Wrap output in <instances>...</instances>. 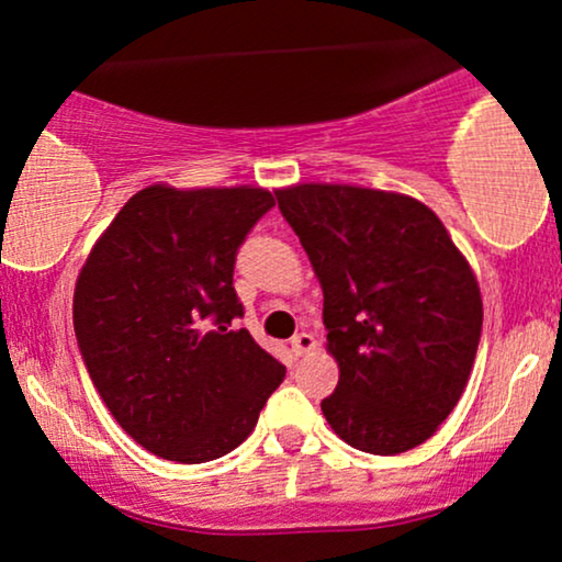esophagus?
<instances>
[{"label": "esophagus", "mask_w": 562, "mask_h": 562, "mask_svg": "<svg viewBox=\"0 0 562 562\" xmlns=\"http://www.w3.org/2000/svg\"><path fill=\"white\" fill-rule=\"evenodd\" d=\"M290 346H293L295 353H308L317 348V340H314L312 333H299L293 340H290Z\"/></svg>", "instance_id": "1"}]
</instances>
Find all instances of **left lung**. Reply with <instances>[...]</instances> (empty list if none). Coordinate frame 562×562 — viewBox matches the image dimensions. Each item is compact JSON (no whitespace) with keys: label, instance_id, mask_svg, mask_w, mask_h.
Returning a JSON list of instances; mask_svg holds the SVG:
<instances>
[{"label":"left lung","instance_id":"left-lung-1","mask_svg":"<svg viewBox=\"0 0 562 562\" xmlns=\"http://www.w3.org/2000/svg\"><path fill=\"white\" fill-rule=\"evenodd\" d=\"M325 293L340 378L322 398L348 447L402 454L436 434L479 351V280L420 200L353 184L274 192Z\"/></svg>","mask_w":562,"mask_h":562}]
</instances>
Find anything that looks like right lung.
<instances>
[{"label":"right lung","mask_w":562,"mask_h":562,"mask_svg":"<svg viewBox=\"0 0 562 562\" xmlns=\"http://www.w3.org/2000/svg\"><path fill=\"white\" fill-rule=\"evenodd\" d=\"M274 205L263 187L150 184L94 243L74 330L97 393L139 447L198 465L240 447L285 378L232 288L245 235Z\"/></svg>","instance_id":"add662e5"}]
</instances>
